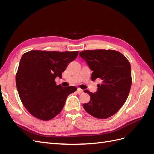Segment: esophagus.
Instances as JSON below:
<instances>
[{
  "label": "esophagus",
  "mask_w": 154,
  "mask_h": 154,
  "mask_svg": "<svg viewBox=\"0 0 154 154\" xmlns=\"http://www.w3.org/2000/svg\"><path fill=\"white\" fill-rule=\"evenodd\" d=\"M77 92H78V94H81V93H82L83 92V91L80 88H77Z\"/></svg>",
  "instance_id": "34e87169"
}]
</instances>
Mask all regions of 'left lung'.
<instances>
[{
  "instance_id": "left-lung-1",
  "label": "left lung",
  "mask_w": 154,
  "mask_h": 154,
  "mask_svg": "<svg viewBox=\"0 0 154 154\" xmlns=\"http://www.w3.org/2000/svg\"><path fill=\"white\" fill-rule=\"evenodd\" d=\"M80 56L93 71L91 80H101L96 92L85 90L91 100L83 108L93 117L108 118L117 112L128 96L132 85L130 63L123 54L111 49L85 50Z\"/></svg>"
}]
</instances>
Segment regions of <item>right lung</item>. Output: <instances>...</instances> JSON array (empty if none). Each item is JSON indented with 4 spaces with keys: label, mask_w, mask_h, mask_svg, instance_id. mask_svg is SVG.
Returning a JSON list of instances; mask_svg holds the SVG:
<instances>
[{
    "label": "right lung",
    "mask_w": 154,
    "mask_h": 154,
    "mask_svg": "<svg viewBox=\"0 0 154 154\" xmlns=\"http://www.w3.org/2000/svg\"><path fill=\"white\" fill-rule=\"evenodd\" d=\"M79 51L32 50L22 55L16 74V86L22 104L37 119L49 121L63 108L74 86L62 87L55 78H62L68 64Z\"/></svg>",
    "instance_id": "1"
}]
</instances>
